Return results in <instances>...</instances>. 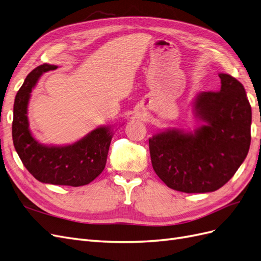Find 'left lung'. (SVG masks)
<instances>
[{
  "label": "left lung",
  "mask_w": 261,
  "mask_h": 261,
  "mask_svg": "<svg viewBox=\"0 0 261 261\" xmlns=\"http://www.w3.org/2000/svg\"><path fill=\"white\" fill-rule=\"evenodd\" d=\"M219 77L220 91H203L194 100V113L204 124L194 132L168 129L149 139L152 168L174 191H217L248 153L251 108L244 86L231 75Z\"/></svg>",
  "instance_id": "1"
}]
</instances>
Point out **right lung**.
<instances>
[{
  "label": "right lung",
  "mask_w": 261,
  "mask_h": 261,
  "mask_svg": "<svg viewBox=\"0 0 261 261\" xmlns=\"http://www.w3.org/2000/svg\"><path fill=\"white\" fill-rule=\"evenodd\" d=\"M57 65L42 64L28 74L14 102L12 136L14 147L22 164L41 183L78 187L89 184L105 170L111 127L93 129L76 143L67 146H44L31 135L27 108L39 78Z\"/></svg>",
  "instance_id": "add662e5"
}]
</instances>
